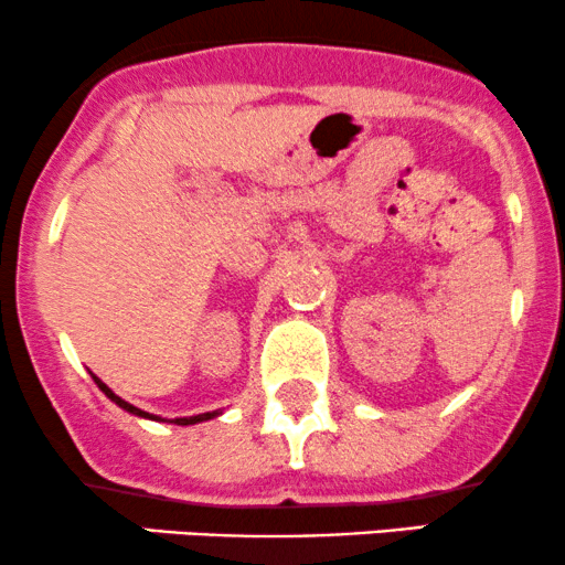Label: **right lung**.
Instances as JSON below:
<instances>
[{"label":"right lung","mask_w":565,"mask_h":565,"mask_svg":"<svg viewBox=\"0 0 565 565\" xmlns=\"http://www.w3.org/2000/svg\"><path fill=\"white\" fill-rule=\"evenodd\" d=\"M92 377H95V375H92ZM95 383L99 385V391H103L107 398H113L115 404H118L120 408H126V412H130V414H138V416H149V419H159V416H151V414H146V412H141V408L130 406L128 401H122L120 396H115V393H113L110 388H107V385H105L103 381H99V377H95ZM211 416H215V412H211V414H198V416H190V419H174V424H182V427H184V424H198V422H205V419H211Z\"/></svg>","instance_id":"obj_1"}]
</instances>
